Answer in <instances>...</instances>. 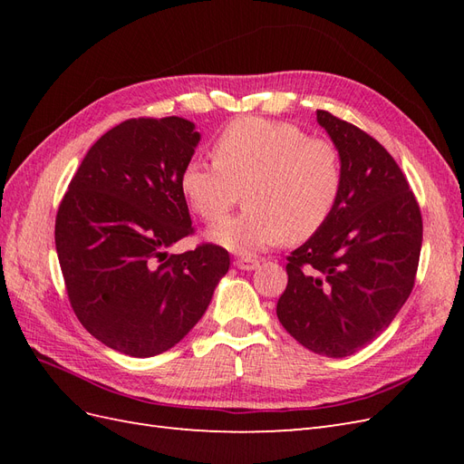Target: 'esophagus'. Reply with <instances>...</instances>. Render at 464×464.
I'll return each mask as SVG.
<instances>
[{"mask_svg": "<svg viewBox=\"0 0 464 464\" xmlns=\"http://www.w3.org/2000/svg\"><path fill=\"white\" fill-rule=\"evenodd\" d=\"M234 265L237 266V269H242V271H254V269H257V266H259V261L254 259V257H237L234 261Z\"/></svg>", "mask_w": 464, "mask_h": 464, "instance_id": "1", "label": "esophagus"}]
</instances>
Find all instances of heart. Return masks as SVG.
I'll use <instances>...</instances> for the list:
<instances>
[{"label":"heart","instance_id":"1","mask_svg":"<svg viewBox=\"0 0 464 464\" xmlns=\"http://www.w3.org/2000/svg\"><path fill=\"white\" fill-rule=\"evenodd\" d=\"M215 160H189L179 189L203 220H218L247 188L244 215L224 218L208 240L240 256L280 244L302 242L325 227L343 191L339 149L323 137H307L298 125L240 118L213 145Z\"/></svg>","mask_w":464,"mask_h":464}]
</instances>
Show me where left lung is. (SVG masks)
<instances>
[{
	"label": "left lung",
	"instance_id": "obj_1",
	"mask_svg": "<svg viewBox=\"0 0 464 464\" xmlns=\"http://www.w3.org/2000/svg\"><path fill=\"white\" fill-rule=\"evenodd\" d=\"M343 159V191L317 234L288 256L276 315L302 346L344 358L377 339L409 300L422 215L395 159L356 125L317 110Z\"/></svg>",
	"mask_w": 464,
	"mask_h": 464
}]
</instances>
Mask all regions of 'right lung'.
<instances>
[{"label":"right lung","instance_id":"right-lung-1","mask_svg":"<svg viewBox=\"0 0 464 464\" xmlns=\"http://www.w3.org/2000/svg\"><path fill=\"white\" fill-rule=\"evenodd\" d=\"M195 123L125 120L89 149L55 217V251L81 325L133 358L166 353L193 329L228 273V251L168 247L193 232L179 176Z\"/></svg>","mask_w":464,"mask_h":464}]
</instances>
